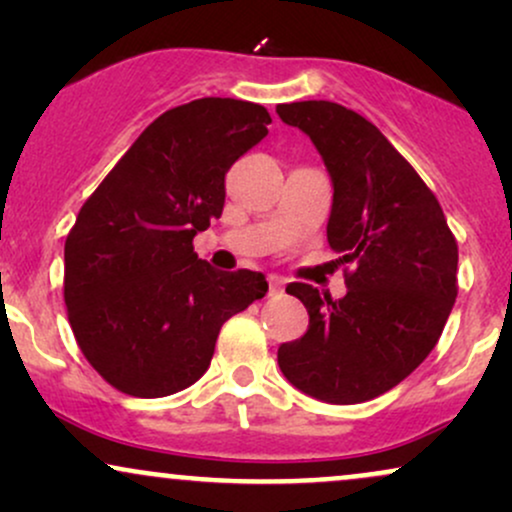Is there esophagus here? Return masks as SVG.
<instances>
[{"label": "esophagus", "mask_w": 512, "mask_h": 512, "mask_svg": "<svg viewBox=\"0 0 512 512\" xmlns=\"http://www.w3.org/2000/svg\"><path fill=\"white\" fill-rule=\"evenodd\" d=\"M269 293H276V291H281V286H284V279H281V276H276V274H272L269 276Z\"/></svg>", "instance_id": "1"}]
</instances>
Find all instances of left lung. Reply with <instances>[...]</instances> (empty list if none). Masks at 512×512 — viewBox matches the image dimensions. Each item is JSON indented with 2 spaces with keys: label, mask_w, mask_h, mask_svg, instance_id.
Returning a JSON list of instances; mask_svg holds the SVG:
<instances>
[{
  "label": "left lung",
  "mask_w": 512,
  "mask_h": 512,
  "mask_svg": "<svg viewBox=\"0 0 512 512\" xmlns=\"http://www.w3.org/2000/svg\"><path fill=\"white\" fill-rule=\"evenodd\" d=\"M310 137L332 178L327 243L346 296L289 284L308 332L279 346L293 387L330 404L383 395L431 354L457 298V243L436 195L373 122L330 101L276 105Z\"/></svg>",
  "instance_id": "obj_1"
}]
</instances>
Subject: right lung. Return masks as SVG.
<instances>
[{"instance_id":"1","label":"right lung","mask_w":512,"mask_h":512,"mask_svg":"<svg viewBox=\"0 0 512 512\" xmlns=\"http://www.w3.org/2000/svg\"><path fill=\"white\" fill-rule=\"evenodd\" d=\"M267 108L199 98L156 117L86 199L64 243V303L81 354L132 397L207 373L223 322L267 293L219 272L192 238L219 219L228 168L267 137Z\"/></svg>"}]
</instances>
